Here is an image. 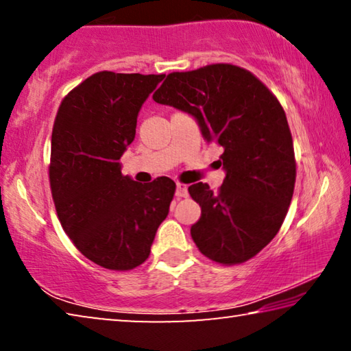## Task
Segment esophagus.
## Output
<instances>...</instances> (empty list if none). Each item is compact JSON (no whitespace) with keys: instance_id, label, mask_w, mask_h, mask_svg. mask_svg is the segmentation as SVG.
<instances>
[{"instance_id":"1","label":"esophagus","mask_w":351,"mask_h":351,"mask_svg":"<svg viewBox=\"0 0 351 351\" xmlns=\"http://www.w3.org/2000/svg\"><path fill=\"white\" fill-rule=\"evenodd\" d=\"M187 195H189L187 187L184 186V184L178 182V184H176V197H178V198H186Z\"/></svg>"}]
</instances>
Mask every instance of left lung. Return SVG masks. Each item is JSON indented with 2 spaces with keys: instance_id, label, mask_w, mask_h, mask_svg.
<instances>
[{
  "instance_id": "obj_1",
  "label": "left lung",
  "mask_w": 351,
  "mask_h": 351,
  "mask_svg": "<svg viewBox=\"0 0 351 351\" xmlns=\"http://www.w3.org/2000/svg\"><path fill=\"white\" fill-rule=\"evenodd\" d=\"M153 100L192 114L204 139L224 148L218 193L206 182L189 187L201 207L190 229L199 252L226 266L255 257L282 228L294 193L293 136L280 102L229 63L171 73Z\"/></svg>"
}]
</instances>
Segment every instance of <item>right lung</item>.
<instances>
[{
	"label": "right lung",
	"mask_w": 351,
	"mask_h": 351,
	"mask_svg": "<svg viewBox=\"0 0 351 351\" xmlns=\"http://www.w3.org/2000/svg\"><path fill=\"white\" fill-rule=\"evenodd\" d=\"M164 77L93 74L62 100L52 128L49 181L58 219L86 258L111 271L148 258L175 195L170 178L139 184L119 162L142 104Z\"/></svg>",
	"instance_id": "obj_1"
}]
</instances>
